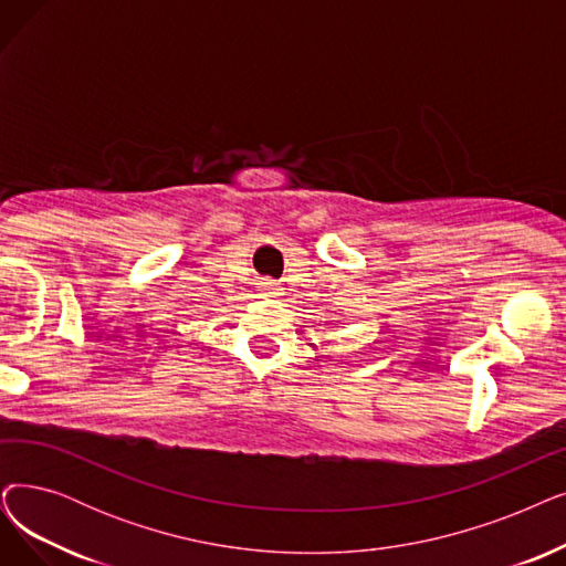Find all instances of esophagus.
<instances>
[{"label": "esophagus", "mask_w": 566, "mask_h": 566, "mask_svg": "<svg viewBox=\"0 0 566 566\" xmlns=\"http://www.w3.org/2000/svg\"><path fill=\"white\" fill-rule=\"evenodd\" d=\"M261 291H263V296H277L280 289H277L273 282H263V284H261Z\"/></svg>", "instance_id": "esophagus-1"}]
</instances>
